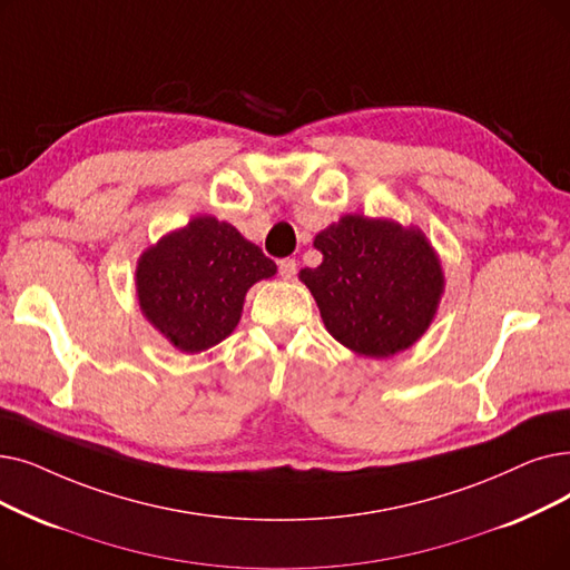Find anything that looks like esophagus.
<instances>
[{
    "label": "esophagus",
    "mask_w": 570,
    "mask_h": 570,
    "mask_svg": "<svg viewBox=\"0 0 570 570\" xmlns=\"http://www.w3.org/2000/svg\"><path fill=\"white\" fill-rule=\"evenodd\" d=\"M295 269H298V263H295L293 258H282L279 261V275H282V279H293L295 277Z\"/></svg>",
    "instance_id": "esophagus-1"
}]
</instances>
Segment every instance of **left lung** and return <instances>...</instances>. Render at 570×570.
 Instances as JSON below:
<instances>
[{
  "label": "left lung",
  "instance_id": "8db88e82",
  "mask_svg": "<svg viewBox=\"0 0 570 570\" xmlns=\"http://www.w3.org/2000/svg\"><path fill=\"white\" fill-rule=\"evenodd\" d=\"M318 267L301 269L326 331L358 356L389 358L422 337L444 291L442 265L416 226L346 214L321 230Z\"/></svg>",
  "mask_w": 570,
  "mask_h": 570
}]
</instances>
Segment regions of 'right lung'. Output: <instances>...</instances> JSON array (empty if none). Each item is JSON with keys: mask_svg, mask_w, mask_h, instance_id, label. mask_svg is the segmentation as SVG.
Wrapping results in <instances>:
<instances>
[{"mask_svg": "<svg viewBox=\"0 0 570 570\" xmlns=\"http://www.w3.org/2000/svg\"><path fill=\"white\" fill-rule=\"evenodd\" d=\"M275 272L235 226L195 216L139 256L135 286L148 324L179 352L197 354L235 331L246 291Z\"/></svg>", "mask_w": 570, "mask_h": 570, "instance_id": "1", "label": "right lung"}]
</instances>
